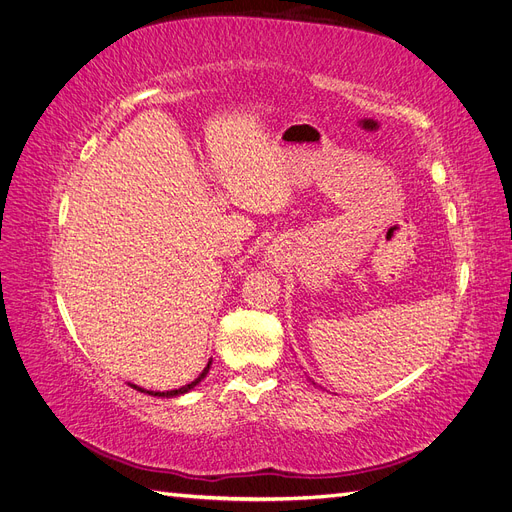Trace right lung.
<instances>
[{"mask_svg":"<svg viewBox=\"0 0 512 512\" xmlns=\"http://www.w3.org/2000/svg\"><path fill=\"white\" fill-rule=\"evenodd\" d=\"M209 367H211V361L207 363V367L203 369V374H200L194 382H190V384H185V386H181V389H175V391H164V393H160V391H145V389H138V386H134V389H138L141 393H147V395H153V397H179V395H183V393H188V391H192L194 386L203 380L207 374H209Z\"/></svg>","mask_w":512,"mask_h":512,"instance_id":"obj_1","label":"right lung"}]
</instances>
